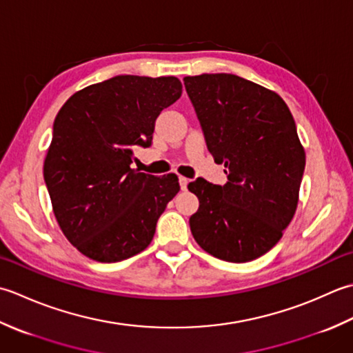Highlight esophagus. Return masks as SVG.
I'll use <instances>...</instances> for the list:
<instances>
[{"mask_svg": "<svg viewBox=\"0 0 353 353\" xmlns=\"http://www.w3.org/2000/svg\"><path fill=\"white\" fill-rule=\"evenodd\" d=\"M190 179L185 178V176H179V185H181V189L185 190L187 189V184H189Z\"/></svg>", "mask_w": 353, "mask_h": 353, "instance_id": "obj_1", "label": "esophagus"}]
</instances>
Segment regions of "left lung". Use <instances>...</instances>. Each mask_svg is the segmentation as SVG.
I'll use <instances>...</instances> for the list:
<instances>
[{
  "instance_id": "1",
  "label": "left lung",
  "mask_w": 353,
  "mask_h": 353,
  "mask_svg": "<svg viewBox=\"0 0 353 353\" xmlns=\"http://www.w3.org/2000/svg\"><path fill=\"white\" fill-rule=\"evenodd\" d=\"M214 161L228 181L198 178L190 216L198 245L221 261H254L276 245L296 213L305 149L290 108L277 92L234 74L184 77Z\"/></svg>"
}]
</instances>
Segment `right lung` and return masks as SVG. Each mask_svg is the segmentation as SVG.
I'll use <instances>...</instances> for the list:
<instances>
[{
	"mask_svg": "<svg viewBox=\"0 0 353 353\" xmlns=\"http://www.w3.org/2000/svg\"><path fill=\"white\" fill-rule=\"evenodd\" d=\"M181 92L174 76H116L74 92L57 112L44 179L57 224L83 256L120 262L152 241L178 176L132 169V150L150 145L157 117Z\"/></svg>",
	"mask_w": 353,
	"mask_h": 353,
	"instance_id": "obj_1",
	"label": "right lung"
}]
</instances>
